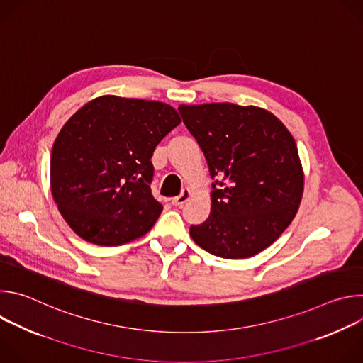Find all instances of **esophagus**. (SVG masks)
<instances>
[{
	"mask_svg": "<svg viewBox=\"0 0 363 363\" xmlns=\"http://www.w3.org/2000/svg\"><path fill=\"white\" fill-rule=\"evenodd\" d=\"M191 195H192V194H191V189H189V188H184L182 192H181L178 196L172 198V203L182 206V205L191 198Z\"/></svg>",
	"mask_w": 363,
	"mask_h": 363,
	"instance_id": "obj_1",
	"label": "esophagus"
}]
</instances>
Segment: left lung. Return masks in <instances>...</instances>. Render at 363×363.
<instances>
[{"label": "left lung", "mask_w": 363, "mask_h": 363, "mask_svg": "<svg viewBox=\"0 0 363 363\" xmlns=\"http://www.w3.org/2000/svg\"><path fill=\"white\" fill-rule=\"evenodd\" d=\"M210 167L211 214L191 225L192 240L223 258H247L272 245L293 221L303 195L296 142L270 112L234 103L178 108Z\"/></svg>", "instance_id": "obj_1"}]
</instances>
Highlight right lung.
<instances>
[{"mask_svg":"<svg viewBox=\"0 0 363 363\" xmlns=\"http://www.w3.org/2000/svg\"><path fill=\"white\" fill-rule=\"evenodd\" d=\"M181 118L155 100L97 97L60 130L51 150V194L70 228L97 245L146 234L162 203L152 195V155Z\"/></svg>","mask_w":363,"mask_h":363,"instance_id":"1","label":"right lung"}]
</instances>
